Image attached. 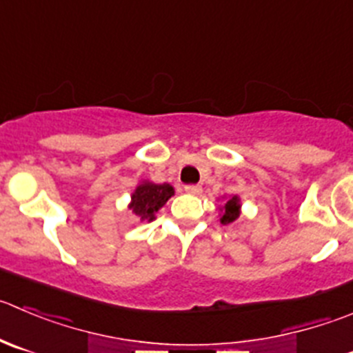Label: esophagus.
Segmentation results:
<instances>
[{"mask_svg": "<svg viewBox=\"0 0 353 353\" xmlns=\"http://www.w3.org/2000/svg\"><path fill=\"white\" fill-rule=\"evenodd\" d=\"M201 185H185V192L189 194H199L201 192Z\"/></svg>", "mask_w": 353, "mask_h": 353, "instance_id": "1", "label": "esophagus"}]
</instances>
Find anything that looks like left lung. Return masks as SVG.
<instances>
[{
	"label": "left lung",
	"instance_id": "obj_1",
	"mask_svg": "<svg viewBox=\"0 0 353 353\" xmlns=\"http://www.w3.org/2000/svg\"><path fill=\"white\" fill-rule=\"evenodd\" d=\"M239 208H241V204H239V197L237 196H234L232 199L227 201V204H225V208H223V214H221V218H220L221 223L223 225L232 223V221L239 216Z\"/></svg>",
	"mask_w": 353,
	"mask_h": 353
}]
</instances>
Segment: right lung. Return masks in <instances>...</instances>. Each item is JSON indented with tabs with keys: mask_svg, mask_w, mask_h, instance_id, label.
<instances>
[{
	"mask_svg": "<svg viewBox=\"0 0 353 353\" xmlns=\"http://www.w3.org/2000/svg\"><path fill=\"white\" fill-rule=\"evenodd\" d=\"M173 194V187L168 183L145 182L137 187V190L133 192L130 208L142 220H154V213H157L159 208H163Z\"/></svg>",
	"mask_w": 353,
	"mask_h": 353,
	"instance_id": "1",
	"label": "right lung"
}]
</instances>
